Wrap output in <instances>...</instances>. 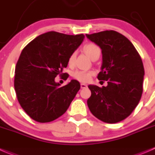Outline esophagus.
<instances>
[{"mask_svg":"<svg viewBox=\"0 0 155 155\" xmlns=\"http://www.w3.org/2000/svg\"><path fill=\"white\" fill-rule=\"evenodd\" d=\"M81 88H87V87H88V85H86V84H85V83H81Z\"/></svg>","mask_w":155,"mask_h":155,"instance_id":"obj_1","label":"esophagus"}]
</instances>
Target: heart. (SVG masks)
Masks as SVG:
<instances>
[{
    "label": "heart",
    "instance_id": "1",
    "mask_svg": "<svg viewBox=\"0 0 155 155\" xmlns=\"http://www.w3.org/2000/svg\"><path fill=\"white\" fill-rule=\"evenodd\" d=\"M84 51L91 59L97 52L100 51V48L94 44H88L84 47ZM76 52L75 51L73 52L70 55L68 59L69 65H73L75 62V59H76ZM91 76H92L91 72L85 71V70H76L73 73V76H74L75 79L83 82H88L90 79H91Z\"/></svg>",
    "mask_w": 155,
    "mask_h": 155
}]
</instances>
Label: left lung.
Returning a JSON list of instances; mask_svg holds the SVG:
<instances>
[{
	"label": "left lung",
	"instance_id": "1",
	"mask_svg": "<svg viewBox=\"0 0 155 155\" xmlns=\"http://www.w3.org/2000/svg\"><path fill=\"white\" fill-rule=\"evenodd\" d=\"M101 49L99 80L107 81L102 88L89 85L91 95L87 101L91 114L107 124H116L129 117L139 104L143 91V64L134 45L113 30L86 34Z\"/></svg>",
	"mask_w": 155,
	"mask_h": 155
}]
</instances>
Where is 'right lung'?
<instances>
[{"label": "right lung", "instance_id": "1", "mask_svg": "<svg viewBox=\"0 0 155 155\" xmlns=\"http://www.w3.org/2000/svg\"><path fill=\"white\" fill-rule=\"evenodd\" d=\"M84 38L83 34L48 31L36 37L22 51L15 69L14 88L19 104L34 120L48 123L58 119L80 89L77 80L61 86L55 77L67 75L63 70Z\"/></svg>", "mask_w": 155, "mask_h": 155}]
</instances>
